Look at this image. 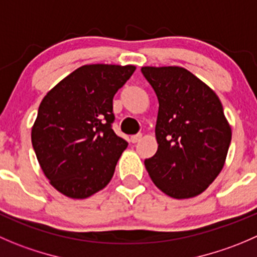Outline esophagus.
Returning <instances> with one entry per match:
<instances>
[{
  "label": "esophagus",
  "instance_id": "obj_1",
  "mask_svg": "<svg viewBox=\"0 0 257 257\" xmlns=\"http://www.w3.org/2000/svg\"><path fill=\"white\" fill-rule=\"evenodd\" d=\"M142 139V134H137V136H132L131 137V142L132 143H138L139 141Z\"/></svg>",
  "mask_w": 257,
  "mask_h": 257
}]
</instances>
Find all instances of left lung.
Masks as SVG:
<instances>
[{
    "label": "left lung",
    "instance_id": "obj_1",
    "mask_svg": "<svg viewBox=\"0 0 257 257\" xmlns=\"http://www.w3.org/2000/svg\"><path fill=\"white\" fill-rule=\"evenodd\" d=\"M158 98L157 153L144 161L163 193L184 200L201 195L225 166L231 126L215 91L179 66H143Z\"/></svg>",
    "mask_w": 257,
    "mask_h": 257
}]
</instances>
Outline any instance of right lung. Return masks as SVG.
<instances>
[{"instance_id": "right-lung-1", "label": "right lung", "mask_w": 257, "mask_h": 257, "mask_svg": "<svg viewBox=\"0 0 257 257\" xmlns=\"http://www.w3.org/2000/svg\"><path fill=\"white\" fill-rule=\"evenodd\" d=\"M133 65L76 69L42 99L31 141L42 172L66 197L83 200L110 182L128 143L111 129L113 98Z\"/></svg>"}]
</instances>
